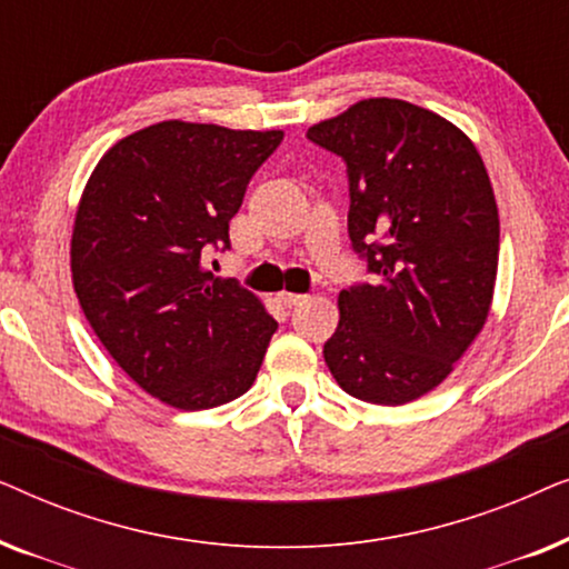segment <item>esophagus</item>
<instances>
[{"mask_svg": "<svg viewBox=\"0 0 569 569\" xmlns=\"http://www.w3.org/2000/svg\"><path fill=\"white\" fill-rule=\"evenodd\" d=\"M277 300L282 302V306L292 308V306H300V302H306V295H298V292H279Z\"/></svg>", "mask_w": 569, "mask_h": 569, "instance_id": "obj_1", "label": "esophagus"}]
</instances>
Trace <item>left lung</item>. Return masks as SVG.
Returning <instances> with one entry per match:
<instances>
[{
	"mask_svg": "<svg viewBox=\"0 0 569 569\" xmlns=\"http://www.w3.org/2000/svg\"><path fill=\"white\" fill-rule=\"evenodd\" d=\"M349 173V238L378 279L339 292L323 345L360 401L399 407L438 388L492 308L500 214L485 160L442 116L368 98L308 129Z\"/></svg>",
	"mask_w": 569,
	"mask_h": 569,
	"instance_id": "left-lung-1",
	"label": "left lung"
}]
</instances>
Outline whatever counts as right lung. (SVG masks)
Returning <instances> with one entry per match:
<instances>
[{
  "label": "right lung",
  "instance_id": "obj_1",
  "mask_svg": "<svg viewBox=\"0 0 569 569\" xmlns=\"http://www.w3.org/2000/svg\"><path fill=\"white\" fill-rule=\"evenodd\" d=\"M284 131L160 121L98 160L77 204L69 267L108 355L168 407L214 409L253 386L277 321L204 269L230 246L246 186Z\"/></svg>",
  "mask_w": 569,
  "mask_h": 569
}]
</instances>
